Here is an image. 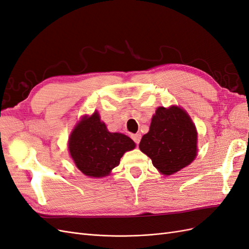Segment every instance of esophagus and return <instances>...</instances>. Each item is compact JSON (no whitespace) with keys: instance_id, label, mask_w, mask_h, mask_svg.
<instances>
[{"instance_id":"1","label":"esophagus","mask_w":249,"mask_h":249,"mask_svg":"<svg viewBox=\"0 0 249 249\" xmlns=\"http://www.w3.org/2000/svg\"><path fill=\"white\" fill-rule=\"evenodd\" d=\"M131 138L134 140V142L136 143V144H138V143H139L140 140H141V134H140V133L132 134V135H131Z\"/></svg>"}]
</instances>
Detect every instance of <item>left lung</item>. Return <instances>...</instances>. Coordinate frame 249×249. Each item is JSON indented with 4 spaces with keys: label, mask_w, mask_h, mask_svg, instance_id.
Instances as JSON below:
<instances>
[{
    "label": "left lung",
    "mask_w": 249,
    "mask_h": 249,
    "mask_svg": "<svg viewBox=\"0 0 249 249\" xmlns=\"http://www.w3.org/2000/svg\"><path fill=\"white\" fill-rule=\"evenodd\" d=\"M197 133L191 118L177 106L159 107L147 134L139 143L142 153L152 159L163 175H172L189 165L196 157Z\"/></svg>",
    "instance_id": "1"
}]
</instances>
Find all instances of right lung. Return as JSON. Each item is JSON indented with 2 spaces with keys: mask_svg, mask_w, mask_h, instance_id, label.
I'll list each match as a JSON object with an SVG mask.
<instances>
[{
  "mask_svg": "<svg viewBox=\"0 0 249 249\" xmlns=\"http://www.w3.org/2000/svg\"><path fill=\"white\" fill-rule=\"evenodd\" d=\"M135 147L124 134L110 133L99 113L84 117L72 131L69 148L76 166L88 177L101 178L119 165L123 155Z\"/></svg>",
  "mask_w": 249,
  "mask_h": 249,
  "instance_id": "1",
  "label": "right lung"
}]
</instances>
